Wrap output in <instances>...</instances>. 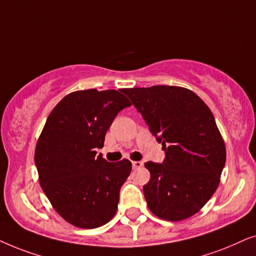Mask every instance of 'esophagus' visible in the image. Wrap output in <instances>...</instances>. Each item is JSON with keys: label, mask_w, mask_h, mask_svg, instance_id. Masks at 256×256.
<instances>
[{"label": "esophagus", "mask_w": 256, "mask_h": 256, "mask_svg": "<svg viewBox=\"0 0 256 256\" xmlns=\"http://www.w3.org/2000/svg\"><path fill=\"white\" fill-rule=\"evenodd\" d=\"M132 164L134 169H138V168L143 166V162H141V160H134V162H132Z\"/></svg>", "instance_id": "34e87169"}]
</instances>
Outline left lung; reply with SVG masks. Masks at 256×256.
I'll use <instances>...</instances> for the list:
<instances>
[{
    "label": "left lung",
    "instance_id": "8db88e82",
    "mask_svg": "<svg viewBox=\"0 0 256 256\" xmlns=\"http://www.w3.org/2000/svg\"><path fill=\"white\" fill-rule=\"evenodd\" d=\"M166 150L163 164L146 162L148 208L168 222L200 211L214 194L226 162L225 142L204 101L180 86L122 90Z\"/></svg>",
    "mask_w": 256,
    "mask_h": 256
}]
</instances>
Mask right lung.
<instances>
[{
  "instance_id": "obj_1",
  "label": "right lung",
  "mask_w": 256,
  "mask_h": 256,
  "mask_svg": "<svg viewBox=\"0 0 256 256\" xmlns=\"http://www.w3.org/2000/svg\"><path fill=\"white\" fill-rule=\"evenodd\" d=\"M122 90H76L48 115L34 150L38 180L54 211L79 228H96L116 213L118 194L132 171L122 160L96 156L120 110L132 106Z\"/></svg>"
}]
</instances>
